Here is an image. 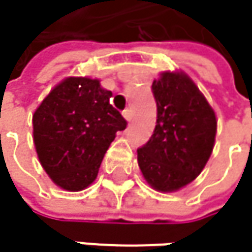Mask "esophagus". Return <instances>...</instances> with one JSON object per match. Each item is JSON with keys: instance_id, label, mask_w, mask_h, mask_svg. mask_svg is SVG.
Here are the masks:
<instances>
[{"instance_id": "34e87169", "label": "esophagus", "mask_w": 252, "mask_h": 252, "mask_svg": "<svg viewBox=\"0 0 252 252\" xmlns=\"http://www.w3.org/2000/svg\"><path fill=\"white\" fill-rule=\"evenodd\" d=\"M123 115H124V118H126V121H131V109H128V108L124 109L123 111Z\"/></svg>"}]
</instances>
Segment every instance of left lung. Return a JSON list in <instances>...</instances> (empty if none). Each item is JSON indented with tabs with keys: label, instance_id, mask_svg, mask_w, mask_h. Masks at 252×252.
Segmentation results:
<instances>
[{
	"label": "left lung",
	"instance_id": "1",
	"mask_svg": "<svg viewBox=\"0 0 252 252\" xmlns=\"http://www.w3.org/2000/svg\"><path fill=\"white\" fill-rule=\"evenodd\" d=\"M158 106L150 140L137 150L147 184L172 192L204 169L215 146L216 114L195 83L182 71H165L152 84Z\"/></svg>",
	"mask_w": 252,
	"mask_h": 252
}]
</instances>
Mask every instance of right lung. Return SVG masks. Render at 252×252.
Here are the masks:
<instances>
[{
	"mask_svg": "<svg viewBox=\"0 0 252 252\" xmlns=\"http://www.w3.org/2000/svg\"><path fill=\"white\" fill-rule=\"evenodd\" d=\"M97 78L67 77L33 114V141L40 165L63 189L81 191L97 176L124 117L109 103Z\"/></svg>",
	"mask_w": 252,
	"mask_h": 252,
	"instance_id": "obj_1",
	"label": "right lung"
}]
</instances>
